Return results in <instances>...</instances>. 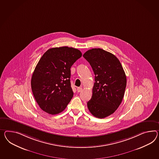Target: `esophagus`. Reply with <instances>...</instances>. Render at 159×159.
I'll use <instances>...</instances> for the list:
<instances>
[{
  "mask_svg": "<svg viewBox=\"0 0 159 159\" xmlns=\"http://www.w3.org/2000/svg\"><path fill=\"white\" fill-rule=\"evenodd\" d=\"M77 90L78 92H81L82 91V88H81V87H78V88H77Z\"/></svg>",
  "mask_w": 159,
  "mask_h": 159,
  "instance_id": "34e87169",
  "label": "esophagus"
}]
</instances>
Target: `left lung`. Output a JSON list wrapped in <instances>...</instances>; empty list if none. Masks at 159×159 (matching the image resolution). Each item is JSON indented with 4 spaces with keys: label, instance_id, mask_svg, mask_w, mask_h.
Returning <instances> with one entry per match:
<instances>
[{
    "label": "left lung",
    "instance_id": "obj_1",
    "mask_svg": "<svg viewBox=\"0 0 159 159\" xmlns=\"http://www.w3.org/2000/svg\"><path fill=\"white\" fill-rule=\"evenodd\" d=\"M83 57L95 75L88 108L94 116L106 118L113 114L122 101L126 86L125 71L118 58L104 49H89Z\"/></svg>",
    "mask_w": 159,
    "mask_h": 159
}]
</instances>
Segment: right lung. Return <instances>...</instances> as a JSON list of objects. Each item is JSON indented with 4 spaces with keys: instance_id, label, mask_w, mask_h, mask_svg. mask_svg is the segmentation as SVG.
<instances>
[{
    "instance_id": "obj_1",
    "label": "right lung",
    "mask_w": 159,
    "mask_h": 159,
    "mask_svg": "<svg viewBox=\"0 0 159 159\" xmlns=\"http://www.w3.org/2000/svg\"><path fill=\"white\" fill-rule=\"evenodd\" d=\"M81 52L68 47L52 48L41 57L33 73L31 87L42 110L55 115L62 112L73 96L70 68Z\"/></svg>"
}]
</instances>
